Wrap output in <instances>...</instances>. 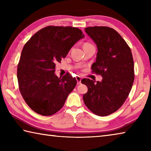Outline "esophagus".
<instances>
[{
	"instance_id": "34e87169",
	"label": "esophagus",
	"mask_w": 151,
	"mask_h": 151,
	"mask_svg": "<svg viewBox=\"0 0 151 151\" xmlns=\"http://www.w3.org/2000/svg\"><path fill=\"white\" fill-rule=\"evenodd\" d=\"M76 81H77V84L78 85H80V84H81V76H77L76 77Z\"/></svg>"
}]
</instances>
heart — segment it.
<instances>
[{
  "label": "heart",
  "mask_w": 151,
  "mask_h": 151,
  "mask_svg": "<svg viewBox=\"0 0 151 151\" xmlns=\"http://www.w3.org/2000/svg\"><path fill=\"white\" fill-rule=\"evenodd\" d=\"M90 45V44H88V43H85V44L84 45V46H86V45Z\"/></svg>",
  "instance_id": "obj_1"
}]
</instances>
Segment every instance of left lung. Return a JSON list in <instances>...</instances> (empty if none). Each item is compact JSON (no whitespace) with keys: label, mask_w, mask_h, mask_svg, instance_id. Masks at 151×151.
Wrapping results in <instances>:
<instances>
[{"label":"left lung","mask_w":151,"mask_h":151,"mask_svg":"<svg viewBox=\"0 0 151 151\" xmlns=\"http://www.w3.org/2000/svg\"><path fill=\"white\" fill-rule=\"evenodd\" d=\"M98 50L93 72L101 75V82L84 78L88 91L83 94L87 108L104 116L116 112L131 92L134 82V61L131 48L115 30L106 27L85 29Z\"/></svg>","instance_id":"1"}]
</instances>
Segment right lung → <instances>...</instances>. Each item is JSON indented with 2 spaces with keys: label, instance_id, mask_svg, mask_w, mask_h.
Segmentation results:
<instances>
[{
  "label": "right lung",
  "instance_id": "add662e5",
  "mask_svg": "<svg viewBox=\"0 0 151 151\" xmlns=\"http://www.w3.org/2000/svg\"><path fill=\"white\" fill-rule=\"evenodd\" d=\"M85 35L78 28L48 26L38 31L24 46L17 68L19 89L32 111L43 116L62 109L76 85V78L55 75V64L65 58Z\"/></svg>",
  "mask_w": 151,
  "mask_h": 151
}]
</instances>
